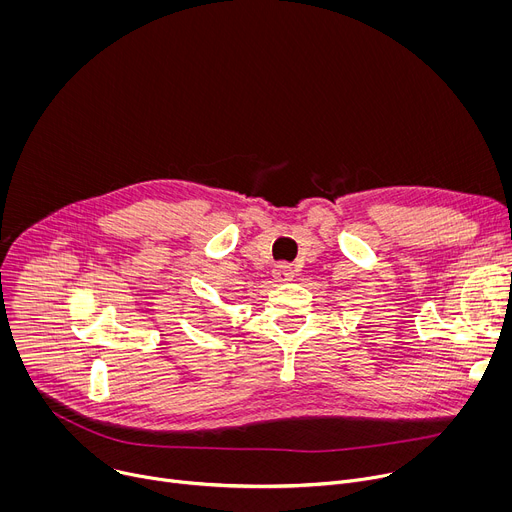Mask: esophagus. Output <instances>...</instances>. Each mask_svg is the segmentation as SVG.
Returning <instances> with one entry per match:
<instances>
[{
	"mask_svg": "<svg viewBox=\"0 0 512 512\" xmlns=\"http://www.w3.org/2000/svg\"><path fill=\"white\" fill-rule=\"evenodd\" d=\"M273 277H275V281H279V283L291 281V279H294V267H291L289 263H279V265H275V269H273Z\"/></svg>",
	"mask_w": 512,
	"mask_h": 512,
	"instance_id": "1",
	"label": "esophagus"
}]
</instances>
